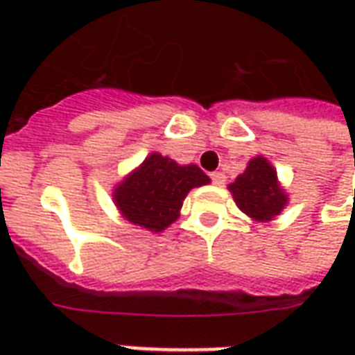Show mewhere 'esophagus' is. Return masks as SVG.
<instances>
[{"instance_id":"esophagus-1","label":"esophagus","mask_w":355,"mask_h":355,"mask_svg":"<svg viewBox=\"0 0 355 355\" xmlns=\"http://www.w3.org/2000/svg\"><path fill=\"white\" fill-rule=\"evenodd\" d=\"M211 180L215 182V184H224L226 182V177H224V173H220V171H215V173H211Z\"/></svg>"}]
</instances>
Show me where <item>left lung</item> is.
<instances>
[{
  "label": "left lung",
  "mask_w": 355,
  "mask_h": 355,
  "mask_svg": "<svg viewBox=\"0 0 355 355\" xmlns=\"http://www.w3.org/2000/svg\"><path fill=\"white\" fill-rule=\"evenodd\" d=\"M228 188L238 207L254 220H272L287 203V196L277 184L274 167L264 157L249 162L245 173Z\"/></svg>",
  "instance_id": "8db88e82"
}]
</instances>
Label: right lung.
Returning <instances> with one entry per match:
<instances>
[{
    "mask_svg": "<svg viewBox=\"0 0 355 355\" xmlns=\"http://www.w3.org/2000/svg\"><path fill=\"white\" fill-rule=\"evenodd\" d=\"M207 182L209 177L198 165L182 167L162 154H152L117 186L114 200L129 223L162 232L178 218L186 193Z\"/></svg>",
    "mask_w": 355,
    "mask_h": 355,
    "instance_id": "add662e5",
    "label": "right lung"
}]
</instances>
